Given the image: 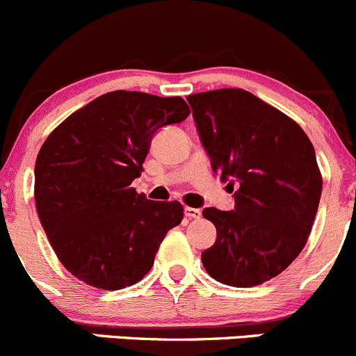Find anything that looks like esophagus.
<instances>
[{"label": "esophagus", "instance_id": "1", "mask_svg": "<svg viewBox=\"0 0 356 356\" xmlns=\"http://www.w3.org/2000/svg\"><path fill=\"white\" fill-rule=\"evenodd\" d=\"M185 216L188 219H199L202 216V212H200V209L195 207H185Z\"/></svg>", "mask_w": 356, "mask_h": 356}]
</instances>
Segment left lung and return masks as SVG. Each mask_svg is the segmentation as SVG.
<instances>
[{
    "label": "left lung",
    "mask_w": 356,
    "mask_h": 356,
    "mask_svg": "<svg viewBox=\"0 0 356 356\" xmlns=\"http://www.w3.org/2000/svg\"><path fill=\"white\" fill-rule=\"evenodd\" d=\"M212 170L234 186V211L207 207L218 238L202 252L209 276L250 288L300 255L322 193L314 145L295 120L243 89L186 97Z\"/></svg>",
    "instance_id": "left-lung-1"
}]
</instances>
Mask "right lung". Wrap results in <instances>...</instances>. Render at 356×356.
Returning <instances> with one entry per match:
<instances>
[{
  "mask_svg": "<svg viewBox=\"0 0 356 356\" xmlns=\"http://www.w3.org/2000/svg\"><path fill=\"white\" fill-rule=\"evenodd\" d=\"M190 115L181 97L113 90L58 124L35 159L34 197L54 254L76 280L122 289L151 270L183 205L154 202L131 181L152 135Z\"/></svg>",
  "mask_w": 356,
  "mask_h": 356,
  "instance_id": "right-lung-1",
  "label": "right lung"
}]
</instances>
